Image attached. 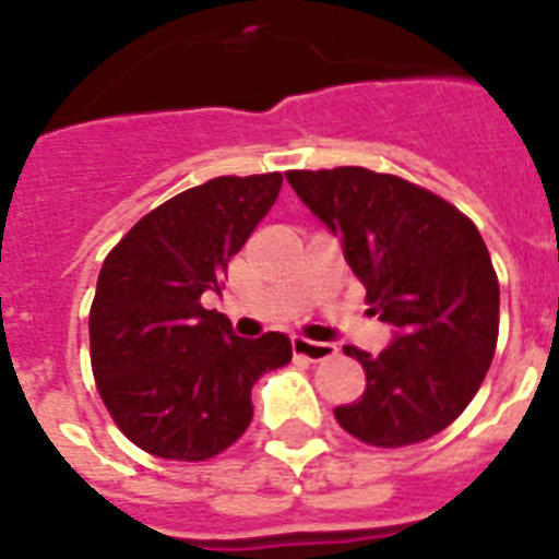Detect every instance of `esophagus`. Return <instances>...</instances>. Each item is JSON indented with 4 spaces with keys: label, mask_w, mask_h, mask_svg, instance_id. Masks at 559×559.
<instances>
[{
    "label": "esophagus",
    "mask_w": 559,
    "mask_h": 559,
    "mask_svg": "<svg viewBox=\"0 0 559 559\" xmlns=\"http://www.w3.org/2000/svg\"><path fill=\"white\" fill-rule=\"evenodd\" d=\"M338 353V349L333 347V344H324V341H310V338H302V335H296L294 338V355L296 358H305V360H328L333 358V355Z\"/></svg>",
    "instance_id": "1"
}]
</instances>
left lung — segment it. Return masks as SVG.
I'll return each mask as SVG.
<instances>
[{
	"label": "left lung",
	"mask_w": 559,
	"mask_h": 559,
	"mask_svg": "<svg viewBox=\"0 0 559 559\" xmlns=\"http://www.w3.org/2000/svg\"><path fill=\"white\" fill-rule=\"evenodd\" d=\"M285 179L338 231L367 305L397 330L380 355L344 347L367 392L335 408L338 426L374 448L426 442L467 408L496 355L498 276L476 224L392 173L333 167Z\"/></svg>",
	"instance_id": "left-lung-1"
}]
</instances>
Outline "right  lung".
I'll return each instance as SVG.
<instances>
[{
    "instance_id": "add662e5",
    "label": "right lung",
    "mask_w": 559,
    "mask_h": 559,
    "mask_svg": "<svg viewBox=\"0 0 559 559\" xmlns=\"http://www.w3.org/2000/svg\"><path fill=\"white\" fill-rule=\"evenodd\" d=\"M283 173L218 176L151 210L108 251L88 310L97 392L133 445L176 462H206L243 437L251 386L285 367L283 333L237 338L218 310L231 257L274 206Z\"/></svg>"
}]
</instances>
